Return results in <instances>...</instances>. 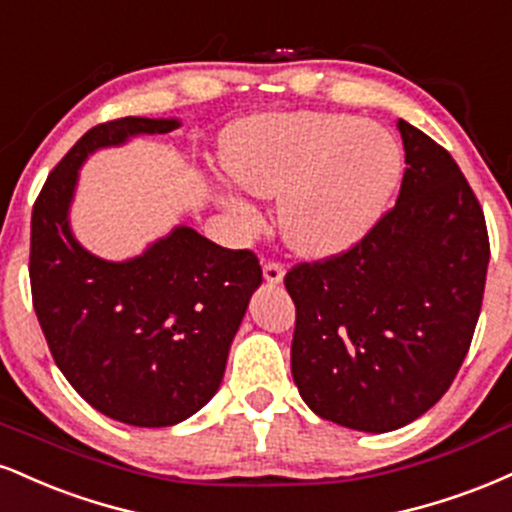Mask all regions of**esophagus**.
Listing matches in <instances>:
<instances>
[{"instance_id":"obj_1","label":"esophagus","mask_w":512,"mask_h":512,"mask_svg":"<svg viewBox=\"0 0 512 512\" xmlns=\"http://www.w3.org/2000/svg\"><path fill=\"white\" fill-rule=\"evenodd\" d=\"M263 278H266L268 285H278L285 278V266L278 261H268L266 266H263Z\"/></svg>"}]
</instances>
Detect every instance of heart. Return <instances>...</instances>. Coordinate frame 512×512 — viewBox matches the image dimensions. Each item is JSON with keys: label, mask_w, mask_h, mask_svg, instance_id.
<instances>
[{"label": "heart", "mask_w": 512, "mask_h": 512, "mask_svg": "<svg viewBox=\"0 0 512 512\" xmlns=\"http://www.w3.org/2000/svg\"><path fill=\"white\" fill-rule=\"evenodd\" d=\"M222 165L237 186L278 201L282 237L304 256L352 249L376 227L402 179V148L383 126L352 114H256L234 124ZM225 206L251 222L256 210L227 191Z\"/></svg>", "instance_id": "1"}]
</instances>
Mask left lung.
I'll return each instance as SVG.
<instances>
[{"label":"left lung","mask_w":512,"mask_h":512,"mask_svg":"<svg viewBox=\"0 0 512 512\" xmlns=\"http://www.w3.org/2000/svg\"><path fill=\"white\" fill-rule=\"evenodd\" d=\"M405 174L362 242L285 275L292 378L321 419L386 434L443 398L482 311L489 234L458 162L398 119Z\"/></svg>","instance_id":"8db88e82"}]
</instances>
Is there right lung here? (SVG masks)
I'll return each instance as SVG.
<instances>
[{"instance_id": "right-lung-1", "label": "right lung", "mask_w": 512, "mask_h": 512, "mask_svg": "<svg viewBox=\"0 0 512 512\" xmlns=\"http://www.w3.org/2000/svg\"><path fill=\"white\" fill-rule=\"evenodd\" d=\"M179 119L122 117L93 126L42 186L30 218V290L54 364L90 407L131 426H172L218 393L251 294L256 254L179 225L129 261H105L69 227L78 170L131 136Z\"/></svg>"}]
</instances>
